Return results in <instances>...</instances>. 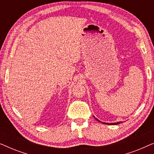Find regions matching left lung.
<instances>
[{
	"label": "left lung",
	"mask_w": 154,
	"mask_h": 154,
	"mask_svg": "<svg viewBox=\"0 0 154 154\" xmlns=\"http://www.w3.org/2000/svg\"><path fill=\"white\" fill-rule=\"evenodd\" d=\"M94 119H95L97 121H99V122H100V123H104V124H106V125H119V124H120V123H122V121H119V122H117V123H103V122H101L100 121H99V120L97 119H96L95 117L94 116Z\"/></svg>",
	"instance_id": "1"
}]
</instances>
